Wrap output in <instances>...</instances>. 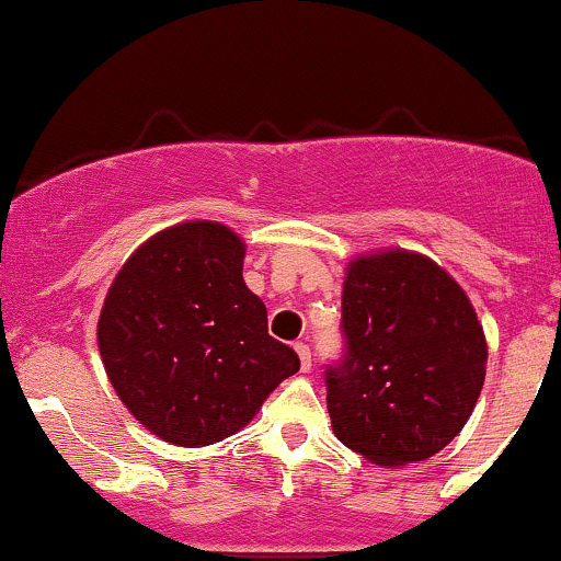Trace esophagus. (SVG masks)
<instances>
[{"label":"esophagus","instance_id":"1","mask_svg":"<svg viewBox=\"0 0 561 561\" xmlns=\"http://www.w3.org/2000/svg\"><path fill=\"white\" fill-rule=\"evenodd\" d=\"M296 354H299V362H301V373H309L312 370V352H309L307 344H294Z\"/></svg>","mask_w":561,"mask_h":561}]
</instances>
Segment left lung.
Returning a JSON list of instances; mask_svg holds the SVG:
<instances>
[{
  "label": "left lung",
  "instance_id": "left-lung-1",
  "mask_svg": "<svg viewBox=\"0 0 561 561\" xmlns=\"http://www.w3.org/2000/svg\"><path fill=\"white\" fill-rule=\"evenodd\" d=\"M346 354L325 375L335 438L380 467L423 462L470 420L485 380L476 307L438 262L359 254L341 296Z\"/></svg>",
  "mask_w": 561,
  "mask_h": 561
}]
</instances>
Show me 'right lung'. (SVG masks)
<instances>
[{"label":"right lung","instance_id":"1","mask_svg":"<svg viewBox=\"0 0 561 561\" xmlns=\"http://www.w3.org/2000/svg\"><path fill=\"white\" fill-rule=\"evenodd\" d=\"M247 243L215 220L178 222L117 270L96 325L115 393L157 438L199 449L252 423L299 370L243 283Z\"/></svg>","mask_w":561,"mask_h":561}]
</instances>
